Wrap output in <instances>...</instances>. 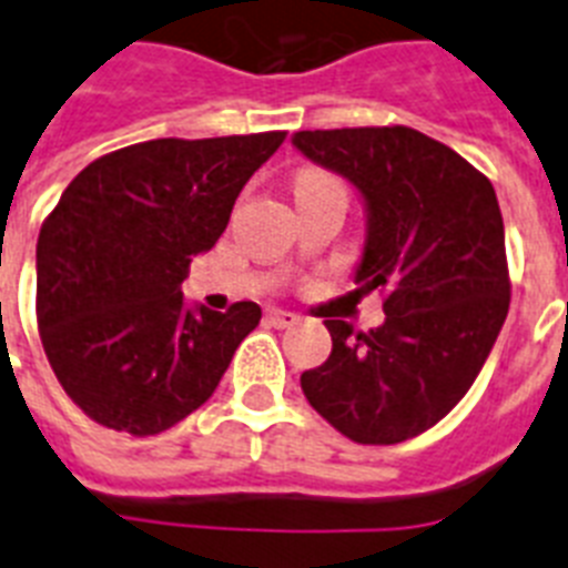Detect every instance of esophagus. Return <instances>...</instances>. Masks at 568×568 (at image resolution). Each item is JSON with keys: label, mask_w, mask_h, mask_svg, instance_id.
<instances>
[{"label": "esophagus", "mask_w": 568, "mask_h": 568, "mask_svg": "<svg viewBox=\"0 0 568 568\" xmlns=\"http://www.w3.org/2000/svg\"><path fill=\"white\" fill-rule=\"evenodd\" d=\"M265 321H268L271 326H276V329H285V326L297 324V315L288 312V308H268V312H265Z\"/></svg>", "instance_id": "1"}]
</instances>
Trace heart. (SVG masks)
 Returning <instances> with one entry per match:
<instances>
[{
  "mask_svg": "<svg viewBox=\"0 0 568 568\" xmlns=\"http://www.w3.org/2000/svg\"><path fill=\"white\" fill-rule=\"evenodd\" d=\"M297 180H332V178H326V174L321 172H303Z\"/></svg>",
  "mask_w": 568,
  "mask_h": 568,
  "instance_id": "heart-1",
  "label": "heart"
}]
</instances>
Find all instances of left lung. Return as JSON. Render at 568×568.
<instances>
[{
  "instance_id": "left-lung-1",
  "label": "left lung",
  "mask_w": 568,
  "mask_h": 568,
  "mask_svg": "<svg viewBox=\"0 0 568 568\" xmlns=\"http://www.w3.org/2000/svg\"><path fill=\"white\" fill-rule=\"evenodd\" d=\"M292 142L362 192L356 283L385 294L376 329L324 321L332 353L300 388L349 440L403 444L460 403L508 317L496 189L458 151L405 124L297 131Z\"/></svg>"
}]
</instances>
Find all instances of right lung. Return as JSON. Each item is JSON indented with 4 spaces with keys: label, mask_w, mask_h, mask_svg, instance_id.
Returning <instances> with one entry per match:
<instances>
[{
    "label": "right lung",
    "mask_w": 568,
    "mask_h": 568,
    "mask_svg": "<svg viewBox=\"0 0 568 568\" xmlns=\"http://www.w3.org/2000/svg\"><path fill=\"white\" fill-rule=\"evenodd\" d=\"M283 140L136 142L92 160L45 215L37 329L69 399L99 426L160 435L219 388L262 308L242 300L192 312L180 285Z\"/></svg>",
    "instance_id": "1"
}]
</instances>
